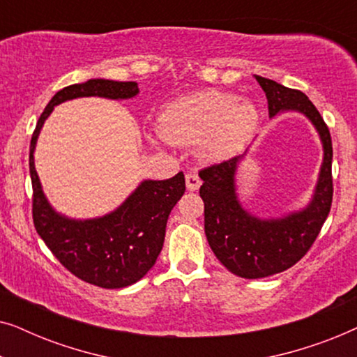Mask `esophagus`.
I'll use <instances>...</instances> for the list:
<instances>
[{"instance_id":"obj_1","label":"esophagus","mask_w":357,"mask_h":357,"mask_svg":"<svg viewBox=\"0 0 357 357\" xmlns=\"http://www.w3.org/2000/svg\"><path fill=\"white\" fill-rule=\"evenodd\" d=\"M185 182H187V190L195 192V190H198L199 185H202V178H199L198 174L193 170V172H188L185 175Z\"/></svg>"}]
</instances>
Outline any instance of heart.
I'll return each mask as SVG.
<instances>
[{"instance_id":"obj_1","label":"heart","mask_w":357,"mask_h":357,"mask_svg":"<svg viewBox=\"0 0 357 357\" xmlns=\"http://www.w3.org/2000/svg\"><path fill=\"white\" fill-rule=\"evenodd\" d=\"M260 114L248 99L208 89L182 97L160 116V131L177 144H198L209 160L229 158L250 139Z\"/></svg>"}]
</instances>
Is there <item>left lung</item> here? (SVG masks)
<instances>
[{
	"label": "left lung",
	"mask_w": 357,
	"mask_h": 357,
	"mask_svg": "<svg viewBox=\"0 0 357 357\" xmlns=\"http://www.w3.org/2000/svg\"><path fill=\"white\" fill-rule=\"evenodd\" d=\"M255 79L265 91L270 119L297 112L314 125L324 148V162L307 206L280 218H258L238 199L236 175L248 149L199 172L203 180L199 197L204 202V234L209 247L229 271L245 280L276 275L296 265L315 242L333 199V148L328 126L319 110L304 92L257 75Z\"/></svg>",
	"instance_id": "left-lung-1"
}]
</instances>
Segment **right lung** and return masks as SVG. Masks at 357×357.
Instances as JSON below:
<instances>
[{
	"label": "right lung",
	"instance_id": "obj_1",
	"mask_svg": "<svg viewBox=\"0 0 357 357\" xmlns=\"http://www.w3.org/2000/svg\"><path fill=\"white\" fill-rule=\"evenodd\" d=\"M138 82L89 79L58 91L37 121L31 139L29 169L33 190V226L63 266L89 284L120 289L135 284L154 266L164 245L169 214L185 192L183 172L167 180H143L119 208L91 219L60 214L48 202L33 153L45 120L56 105L77 97L112 100L138 96Z\"/></svg>",
	"mask_w": 357,
	"mask_h": 357
}]
</instances>
